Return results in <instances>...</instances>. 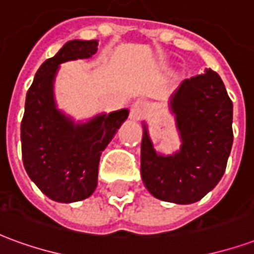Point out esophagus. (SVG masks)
<instances>
[{"mask_svg":"<svg viewBox=\"0 0 254 254\" xmlns=\"http://www.w3.org/2000/svg\"><path fill=\"white\" fill-rule=\"evenodd\" d=\"M144 116V106L141 103L136 102L134 105L132 106V118L134 121H140Z\"/></svg>","mask_w":254,"mask_h":254,"instance_id":"1","label":"esophagus"}]
</instances>
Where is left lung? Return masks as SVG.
Returning <instances> with one entry per match:
<instances>
[{
	"instance_id": "left-lung-1",
	"label": "left lung",
	"mask_w": 254,
	"mask_h": 254,
	"mask_svg": "<svg viewBox=\"0 0 254 254\" xmlns=\"http://www.w3.org/2000/svg\"><path fill=\"white\" fill-rule=\"evenodd\" d=\"M181 147L158 154L143 122L141 178L156 198L191 204L211 191L223 177L233 145V102L218 73L205 69L187 78L169 100Z\"/></svg>"
}]
</instances>
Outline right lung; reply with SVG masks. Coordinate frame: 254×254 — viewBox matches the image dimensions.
Returning a JSON list of instances; mask_svg holds the SVG:
<instances>
[{
    "mask_svg": "<svg viewBox=\"0 0 254 254\" xmlns=\"http://www.w3.org/2000/svg\"><path fill=\"white\" fill-rule=\"evenodd\" d=\"M96 52L98 41L66 42L54 57L42 64L25 96L21 121L24 169L54 201H80L94 193L102 151L129 114L127 109H121L76 122L57 107L54 81L60 65L91 58Z\"/></svg>",
    "mask_w": 254,
    "mask_h": 254,
    "instance_id": "add662e5",
    "label": "right lung"
}]
</instances>
